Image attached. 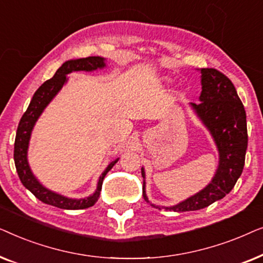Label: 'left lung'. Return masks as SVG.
I'll return each mask as SVG.
<instances>
[{"label":"left lung","instance_id":"left-lung-1","mask_svg":"<svg viewBox=\"0 0 263 263\" xmlns=\"http://www.w3.org/2000/svg\"><path fill=\"white\" fill-rule=\"evenodd\" d=\"M200 71L202 85L201 103H192L190 105L210 130L217 145L219 165L213 179L206 188L175 206L163 207L164 210L186 212L208 207L231 192L244 167L248 147L247 115L235 86L226 75L214 68H202ZM141 175L142 195L146 202L149 203L146 195L143 167ZM152 206L159 208L154 204Z\"/></svg>","mask_w":263,"mask_h":263}]
</instances>
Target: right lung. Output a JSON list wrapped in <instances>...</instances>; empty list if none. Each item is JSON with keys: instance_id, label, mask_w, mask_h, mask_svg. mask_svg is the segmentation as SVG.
Wrapping results in <instances>:
<instances>
[{"instance_id": "add662e5", "label": "right lung", "mask_w": 263, "mask_h": 263, "mask_svg": "<svg viewBox=\"0 0 263 263\" xmlns=\"http://www.w3.org/2000/svg\"><path fill=\"white\" fill-rule=\"evenodd\" d=\"M105 67V59L99 56H89L86 59H79V60H70L64 62L61 66L55 75L46 80L41 87H39L35 93L32 97V100L28 105L27 110L21 117L20 123L17 125L16 136H15V143H14V161H15V167L19 175V178L21 183L26 189L33 194L38 200L42 202L51 204V206L62 208V210H84V208L92 207L99 199L100 190H102L103 179L105 175L109 172L115 164L118 161V158L116 160L111 161L107 165L105 171L103 172L102 176L99 177L98 185H97L96 192L92 194L91 196L85 197V199H69L60 194L53 193L51 190L46 189L44 185H42L38 182V179L34 177L32 174L30 165L27 161V149L28 143H30V138L32 129H33L35 122L41 116L43 111L48 104L51 102L60 89L63 87L68 80V74L73 73V71H92L97 69H102Z\"/></svg>"}]
</instances>
